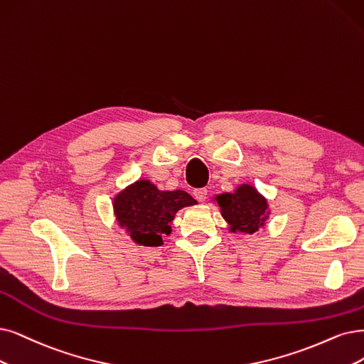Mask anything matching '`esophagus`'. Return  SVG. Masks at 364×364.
<instances>
[{
  "label": "esophagus",
  "mask_w": 364,
  "mask_h": 364,
  "mask_svg": "<svg viewBox=\"0 0 364 364\" xmlns=\"http://www.w3.org/2000/svg\"><path fill=\"white\" fill-rule=\"evenodd\" d=\"M207 193H208L207 189H196L193 192V196L199 200V203H204V200L207 199Z\"/></svg>",
  "instance_id": "1"
}]
</instances>
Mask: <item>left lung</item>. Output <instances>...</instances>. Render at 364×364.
I'll return each mask as SVG.
<instances>
[{"label": "left lung", "instance_id": "left-lung-1", "mask_svg": "<svg viewBox=\"0 0 364 364\" xmlns=\"http://www.w3.org/2000/svg\"><path fill=\"white\" fill-rule=\"evenodd\" d=\"M220 207V214L228 223V231L232 234H255L267 226L272 208L268 199L255 186L241 183L234 192L218 193L213 196Z\"/></svg>", "mask_w": 364, "mask_h": 364}]
</instances>
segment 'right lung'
I'll return each instance as SVG.
<instances>
[{"instance_id":"add662e5","label":"right lung","mask_w":364,"mask_h":364,"mask_svg":"<svg viewBox=\"0 0 364 364\" xmlns=\"http://www.w3.org/2000/svg\"><path fill=\"white\" fill-rule=\"evenodd\" d=\"M196 204L184 191H160L150 180L141 178L115 193L112 213L134 245L159 247L164 245L161 237L172 232L175 214Z\"/></svg>"}]
</instances>
